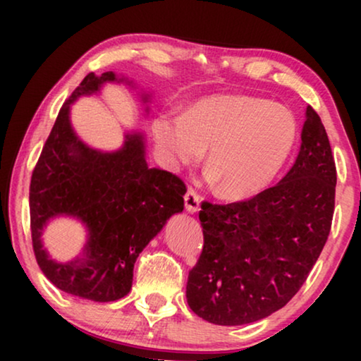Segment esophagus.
<instances>
[{"mask_svg": "<svg viewBox=\"0 0 361 361\" xmlns=\"http://www.w3.org/2000/svg\"><path fill=\"white\" fill-rule=\"evenodd\" d=\"M184 200H185V209H187V212H190V214H195V212H199L202 197H200L199 194H197V192H195L194 189H189V190L185 192Z\"/></svg>", "mask_w": 361, "mask_h": 361, "instance_id": "esophagus-1", "label": "esophagus"}]
</instances>
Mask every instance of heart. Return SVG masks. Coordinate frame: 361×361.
I'll use <instances>...</instances> for the list:
<instances>
[{
	"label": "heart",
	"instance_id": "heart-1",
	"mask_svg": "<svg viewBox=\"0 0 361 361\" xmlns=\"http://www.w3.org/2000/svg\"><path fill=\"white\" fill-rule=\"evenodd\" d=\"M152 133L166 166L194 164L209 149L210 180L233 199L268 187L298 140V120L288 106L248 95H214L185 115L159 113Z\"/></svg>",
	"mask_w": 361,
	"mask_h": 361
}]
</instances>
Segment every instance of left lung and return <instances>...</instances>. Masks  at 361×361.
<instances>
[{"label":"left lung","mask_w":361,"mask_h":361,"mask_svg":"<svg viewBox=\"0 0 361 361\" xmlns=\"http://www.w3.org/2000/svg\"><path fill=\"white\" fill-rule=\"evenodd\" d=\"M300 149L281 182L248 200L202 202L204 248L189 271L187 302L204 320L243 325L284 307L322 253L337 169L327 131L305 110Z\"/></svg>","instance_id":"left-lung-1"}]
</instances>
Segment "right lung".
<instances>
[{"label":"right lung","instance_id":"1","mask_svg":"<svg viewBox=\"0 0 361 361\" xmlns=\"http://www.w3.org/2000/svg\"><path fill=\"white\" fill-rule=\"evenodd\" d=\"M113 72L83 78L59 111L29 185L32 250L39 268L54 286L77 298L111 302L130 293L133 268L145 246L171 215L184 210L185 184L172 172L149 167L145 136L126 135L115 152L92 149L71 126V105L92 95ZM77 216L87 225L84 258L56 264L42 248L40 235L49 218Z\"/></svg>","mask_w":361,"mask_h":361}]
</instances>
